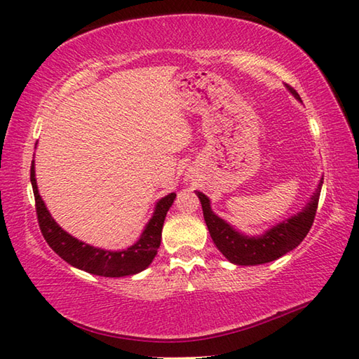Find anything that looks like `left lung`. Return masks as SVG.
I'll return each instance as SVG.
<instances>
[{
    "label": "left lung",
    "mask_w": 359,
    "mask_h": 359,
    "mask_svg": "<svg viewBox=\"0 0 359 359\" xmlns=\"http://www.w3.org/2000/svg\"><path fill=\"white\" fill-rule=\"evenodd\" d=\"M285 86L290 94L301 102L299 94L288 85ZM323 182L324 177L319 180L313 196L299 212L257 236H247L238 231L226 220L212 212L211 202L207 196L201 191H196V196L202 203L205 224L208 226L211 239L220 253L236 265H261L276 261L280 256L290 253L306 238L313 225Z\"/></svg>",
    "instance_id": "left-lung-1"
}]
</instances>
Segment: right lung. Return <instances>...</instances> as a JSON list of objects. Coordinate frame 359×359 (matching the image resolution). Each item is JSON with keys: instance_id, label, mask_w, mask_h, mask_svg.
Masks as SVG:
<instances>
[{"instance_id": "1", "label": "right lung", "mask_w": 359, "mask_h": 359, "mask_svg": "<svg viewBox=\"0 0 359 359\" xmlns=\"http://www.w3.org/2000/svg\"><path fill=\"white\" fill-rule=\"evenodd\" d=\"M30 184H32L34 196H35V208L40 230L44 236L46 242L55 253L65 259L67 264H71L75 269L88 271L90 274L104 278H121L133 276L148 269L152 259L156 257L157 250L162 239V228L166 217L168 210L175 199V193H170L162 197L154 207L148 224L144 225V230L140 234V239L134 245L126 250L112 251L103 250L89 245V243L79 241L60 226L38 193L36 179H35V163L30 166Z\"/></svg>"}]
</instances>
